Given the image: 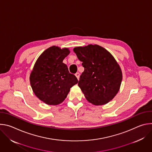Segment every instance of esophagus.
I'll return each instance as SVG.
<instances>
[{
  "label": "esophagus",
  "mask_w": 152,
  "mask_h": 152,
  "mask_svg": "<svg viewBox=\"0 0 152 152\" xmlns=\"http://www.w3.org/2000/svg\"><path fill=\"white\" fill-rule=\"evenodd\" d=\"M75 76H76V77H77V79L79 80V77H80V73H76L75 74Z\"/></svg>",
  "instance_id": "esophagus-1"
}]
</instances>
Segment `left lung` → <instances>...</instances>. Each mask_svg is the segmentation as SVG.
I'll list each match as a JSON object with an SVG mask.
<instances>
[{"label":"left lung","mask_w":152,"mask_h":152,"mask_svg":"<svg viewBox=\"0 0 152 152\" xmlns=\"http://www.w3.org/2000/svg\"><path fill=\"white\" fill-rule=\"evenodd\" d=\"M84 71L78 85L85 98L94 105L104 104L119 91L122 72L114 56L104 48L89 45L73 49Z\"/></svg>","instance_id":"left-lung-1"}]
</instances>
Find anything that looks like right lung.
<instances>
[{"label":"right lung","mask_w":152,"mask_h":152,"mask_svg":"<svg viewBox=\"0 0 152 152\" xmlns=\"http://www.w3.org/2000/svg\"><path fill=\"white\" fill-rule=\"evenodd\" d=\"M70 53L67 48L52 46L37 59L30 75L35 96L49 105H57L67 97L70 88L77 83L76 77L69 73L64 59Z\"/></svg>","instance_id":"1"}]
</instances>
